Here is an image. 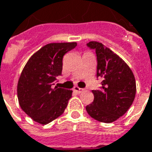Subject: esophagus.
<instances>
[{"label": "esophagus", "mask_w": 152, "mask_h": 152, "mask_svg": "<svg viewBox=\"0 0 152 152\" xmlns=\"http://www.w3.org/2000/svg\"><path fill=\"white\" fill-rule=\"evenodd\" d=\"M73 91H75L76 93H77V94H80V93H82L83 92V89L82 88H80V87L78 86H75L74 87V89H73Z\"/></svg>", "instance_id": "1"}]
</instances>
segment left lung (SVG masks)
Listing matches in <instances>:
<instances>
[{
  "label": "left lung",
  "mask_w": 152,
  "mask_h": 152,
  "mask_svg": "<svg viewBox=\"0 0 152 152\" xmlns=\"http://www.w3.org/2000/svg\"><path fill=\"white\" fill-rule=\"evenodd\" d=\"M95 50L97 77H102L100 90L92 91L94 101L86 107L87 113L99 122L109 124L126 113L135 99L136 80L127 63L101 43L86 44Z\"/></svg>",
  "instance_id": "left-lung-1"
}]
</instances>
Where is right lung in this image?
Listing matches in <instances>:
<instances>
[{"label":"right lung","mask_w":152,"mask_h":152,"mask_svg":"<svg viewBox=\"0 0 152 152\" xmlns=\"http://www.w3.org/2000/svg\"><path fill=\"white\" fill-rule=\"evenodd\" d=\"M76 43H48L28 59L21 72L17 95L21 109L33 120L48 124L63 113L72 91L54 87L61 75L62 58Z\"/></svg>","instance_id":"obj_1"}]
</instances>
